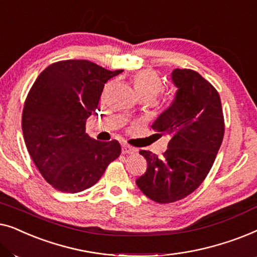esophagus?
Here are the masks:
<instances>
[{"label":"esophagus","instance_id":"esophagus-1","mask_svg":"<svg viewBox=\"0 0 257 257\" xmlns=\"http://www.w3.org/2000/svg\"><path fill=\"white\" fill-rule=\"evenodd\" d=\"M121 152L124 154H132L136 152V149H133V147H131L130 145H126V144H124V145L121 146Z\"/></svg>","mask_w":257,"mask_h":257}]
</instances>
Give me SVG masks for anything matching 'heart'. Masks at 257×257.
Listing matches in <instances>:
<instances>
[{"label":"heart","mask_w":257,"mask_h":257,"mask_svg":"<svg viewBox=\"0 0 257 257\" xmlns=\"http://www.w3.org/2000/svg\"><path fill=\"white\" fill-rule=\"evenodd\" d=\"M133 87L139 97H149L153 100L164 90V80L156 71L144 69L136 72L132 79Z\"/></svg>","instance_id":"obj_1"}]
</instances>
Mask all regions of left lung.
Here are the masks:
<instances>
[{"mask_svg":"<svg viewBox=\"0 0 257 257\" xmlns=\"http://www.w3.org/2000/svg\"><path fill=\"white\" fill-rule=\"evenodd\" d=\"M172 80L178 87L171 106L153 122L158 136L171 137L168 149L158 158L140 151L147 170L136 180L153 201L170 203L191 194L212 168L224 133L219 93L208 80L191 69H175Z\"/></svg>","mask_w":257,"mask_h":257,"instance_id":"left-lung-1","label":"left lung"}]
</instances>
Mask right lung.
<instances>
[{
    "label": "right lung",
    "mask_w": 257,
    "mask_h": 257,
    "mask_svg": "<svg viewBox=\"0 0 257 257\" xmlns=\"http://www.w3.org/2000/svg\"><path fill=\"white\" fill-rule=\"evenodd\" d=\"M120 72L69 59L49 65L31 86L22 114L24 142L42 177L57 191L90 188L120 156L117 140L99 142L85 133L105 83Z\"/></svg>",
    "instance_id": "right-lung-1"
}]
</instances>
